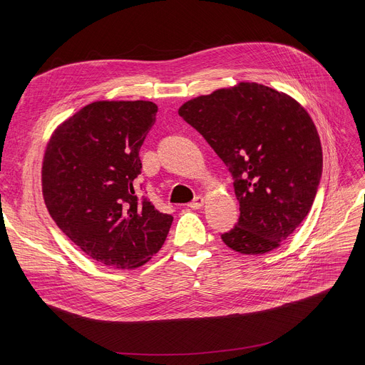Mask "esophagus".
Returning a JSON list of instances; mask_svg holds the SVG:
<instances>
[{
    "label": "esophagus",
    "instance_id": "obj_1",
    "mask_svg": "<svg viewBox=\"0 0 365 365\" xmlns=\"http://www.w3.org/2000/svg\"><path fill=\"white\" fill-rule=\"evenodd\" d=\"M202 205H204V197H201V195L195 197V200H194L192 202H189V207L192 208V210H198V208H201Z\"/></svg>",
    "mask_w": 365,
    "mask_h": 365
}]
</instances>
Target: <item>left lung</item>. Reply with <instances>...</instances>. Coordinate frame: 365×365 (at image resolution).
Listing matches in <instances>:
<instances>
[{
    "instance_id": "1",
    "label": "left lung",
    "mask_w": 365,
    "mask_h": 365,
    "mask_svg": "<svg viewBox=\"0 0 365 365\" xmlns=\"http://www.w3.org/2000/svg\"><path fill=\"white\" fill-rule=\"evenodd\" d=\"M179 115L232 175L240 219L223 242L241 255L275 250L308 216L321 180L322 149L309 113L289 94L240 83L187 101Z\"/></svg>"
}]
</instances>
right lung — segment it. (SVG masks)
Segmentation results:
<instances>
[{
    "label": "right lung",
    "instance_id": "1",
    "mask_svg": "<svg viewBox=\"0 0 365 365\" xmlns=\"http://www.w3.org/2000/svg\"><path fill=\"white\" fill-rule=\"evenodd\" d=\"M158 106L99 101L53 133L43 161V195L61 231L88 257L134 269L163 247L173 216L136 195L139 157Z\"/></svg>",
    "mask_w": 365,
    "mask_h": 365
}]
</instances>
